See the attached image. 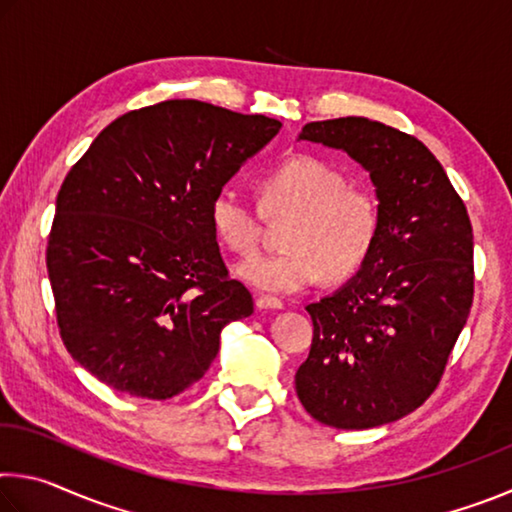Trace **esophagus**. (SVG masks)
Here are the masks:
<instances>
[{
  "mask_svg": "<svg viewBox=\"0 0 512 512\" xmlns=\"http://www.w3.org/2000/svg\"><path fill=\"white\" fill-rule=\"evenodd\" d=\"M257 307L259 309H282L284 302L280 298H273V296H259Z\"/></svg>",
  "mask_w": 512,
  "mask_h": 512,
  "instance_id": "1",
  "label": "esophagus"
}]
</instances>
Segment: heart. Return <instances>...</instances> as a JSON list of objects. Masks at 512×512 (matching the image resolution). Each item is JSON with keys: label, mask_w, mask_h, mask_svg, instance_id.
Segmentation results:
<instances>
[{"label": "heart", "mask_w": 512, "mask_h": 512, "mask_svg": "<svg viewBox=\"0 0 512 512\" xmlns=\"http://www.w3.org/2000/svg\"><path fill=\"white\" fill-rule=\"evenodd\" d=\"M262 201H246L237 189L221 187L210 203L214 235L237 255H253L268 219L291 216L284 225L282 253L257 255L239 275L257 289L293 293L325 275L348 280L368 262L379 237V203L370 189L350 185L348 176L316 155L298 153L275 164L259 180Z\"/></svg>", "instance_id": "obj_1"}]
</instances>
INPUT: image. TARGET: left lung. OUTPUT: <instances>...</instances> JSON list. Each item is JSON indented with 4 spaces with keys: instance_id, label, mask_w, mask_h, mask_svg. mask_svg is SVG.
Here are the masks:
<instances>
[{
    "instance_id": "8db88e82",
    "label": "left lung",
    "mask_w": 512,
    "mask_h": 512,
    "mask_svg": "<svg viewBox=\"0 0 512 512\" xmlns=\"http://www.w3.org/2000/svg\"><path fill=\"white\" fill-rule=\"evenodd\" d=\"M300 140L370 171L381 225L357 277L307 307L314 341L296 393L327 427H379L422 406L445 375L474 300L470 214L427 146L393 126L311 121Z\"/></svg>"
}]
</instances>
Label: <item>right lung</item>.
I'll use <instances>...</instances> for the list:
<instances>
[{
	"label": "right lung",
	"mask_w": 512,
	"mask_h": 512,
	"mask_svg": "<svg viewBox=\"0 0 512 512\" xmlns=\"http://www.w3.org/2000/svg\"><path fill=\"white\" fill-rule=\"evenodd\" d=\"M280 128L205 101H162L117 117L69 169L47 273L60 339L103 384L171 400L210 368L221 329L253 314L210 203Z\"/></svg>",
	"instance_id": "obj_1"
}]
</instances>
